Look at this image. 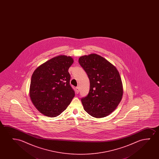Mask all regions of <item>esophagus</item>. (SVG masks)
<instances>
[{
	"mask_svg": "<svg viewBox=\"0 0 159 159\" xmlns=\"http://www.w3.org/2000/svg\"><path fill=\"white\" fill-rule=\"evenodd\" d=\"M75 92H76V93H78L79 92V87H76V89H75Z\"/></svg>",
	"mask_w": 159,
	"mask_h": 159,
	"instance_id": "esophagus-1",
	"label": "esophagus"
}]
</instances>
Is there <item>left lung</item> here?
Returning a JSON list of instances; mask_svg holds the SVG:
<instances>
[{
    "instance_id": "obj_1",
    "label": "left lung",
    "mask_w": 159,
    "mask_h": 159,
    "mask_svg": "<svg viewBox=\"0 0 159 159\" xmlns=\"http://www.w3.org/2000/svg\"><path fill=\"white\" fill-rule=\"evenodd\" d=\"M79 62L90 82L89 93L81 99L84 109L93 117H107L122 100L123 88L120 73L107 59L96 54L80 57Z\"/></svg>"
}]
</instances>
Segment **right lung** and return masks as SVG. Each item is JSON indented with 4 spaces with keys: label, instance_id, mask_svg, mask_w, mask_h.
Returning <instances> with one entry per match:
<instances>
[{
    "label": "right lung",
    "instance_id": "add662e5",
    "mask_svg": "<svg viewBox=\"0 0 159 159\" xmlns=\"http://www.w3.org/2000/svg\"><path fill=\"white\" fill-rule=\"evenodd\" d=\"M73 62L71 57L59 55L42 64L33 73L29 95L34 105L43 115H60L74 98L68 72Z\"/></svg>",
    "mask_w": 159,
    "mask_h": 159
}]
</instances>
